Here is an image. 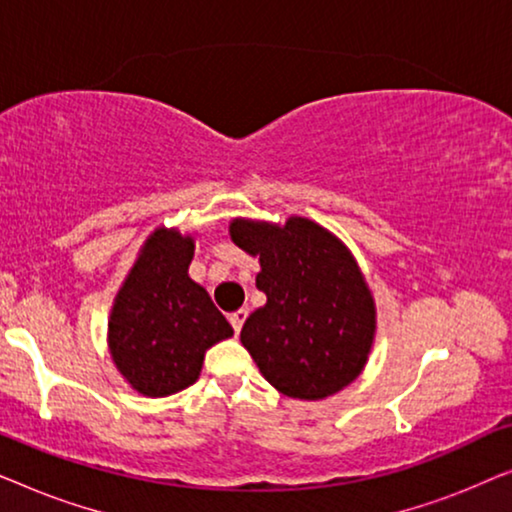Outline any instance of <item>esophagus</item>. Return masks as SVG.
Instances as JSON below:
<instances>
[{"label": "esophagus", "mask_w": 512, "mask_h": 512, "mask_svg": "<svg viewBox=\"0 0 512 512\" xmlns=\"http://www.w3.org/2000/svg\"><path fill=\"white\" fill-rule=\"evenodd\" d=\"M247 317H249L247 310H237V312L230 314V326L235 328V333L242 331V326H244V321H247Z\"/></svg>", "instance_id": "obj_1"}]
</instances>
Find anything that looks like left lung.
Segmentation results:
<instances>
[{
  "instance_id": "left-lung-1",
  "label": "left lung",
  "mask_w": 512,
  "mask_h": 512,
  "mask_svg": "<svg viewBox=\"0 0 512 512\" xmlns=\"http://www.w3.org/2000/svg\"><path fill=\"white\" fill-rule=\"evenodd\" d=\"M230 240L258 256L268 303L244 321L240 340L284 396L319 401L352 384L375 340V300L352 251L319 223L284 226L233 219Z\"/></svg>"
}]
</instances>
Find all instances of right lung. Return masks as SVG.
Here are the masks:
<instances>
[{
	"instance_id": "1",
	"label": "right lung",
	"mask_w": 512,
	"mask_h": 512,
	"mask_svg": "<svg viewBox=\"0 0 512 512\" xmlns=\"http://www.w3.org/2000/svg\"><path fill=\"white\" fill-rule=\"evenodd\" d=\"M195 240L156 228L116 293L109 352L139 394L172 396L200 377L205 352L233 335L209 293L188 277Z\"/></svg>"
}]
</instances>
